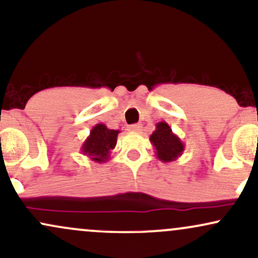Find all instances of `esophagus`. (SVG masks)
Returning <instances> with one entry per match:
<instances>
[{
    "instance_id": "34e87169",
    "label": "esophagus",
    "mask_w": 258,
    "mask_h": 258,
    "mask_svg": "<svg viewBox=\"0 0 258 258\" xmlns=\"http://www.w3.org/2000/svg\"><path fill=\"white\" fill-rule=\"evenodd\" d=\"M128 130L130 132H136V133H139L142 131V125L141 123H135V125H131V126H128Z\"/></svg>"
}]
</instances>
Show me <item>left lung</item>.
<instances>
[{
	"label": "left lung",
	"mask_w": 258,
	"mask_h": 258,
	"mask_svg": "<svg viewBox=\"0 0 258 258\" xmlns=\"http://www.w3.org/2000/svg\"><path fill=\"white\" fill-rule=\"evenodd\" d=\"M150 143L153 144L158 159L162 162L174 161L184 152V143L174 135L170 125L165 121L156 123V128L150 135Z\"/></svg>",
	"instance_id": "obj_1"
}]
</instances>
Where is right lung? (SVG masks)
I'll use <instances>...</instances> for the list:
<instances>
[{
    "label": "right lung",
    "instance_id": "obj_1",
    "mask_svg": "<svg viewBox=\"0 0 258 258\" xmlns=\"http://www.w3.org/2000/svg\"><path fill=\"white\" fill-rule=\"evenodd\" d=\"M119 133V130H110L104 123H97L82 143L81 153L94 162H106L116 146Z\"/></svg>",
    "mask_w": 258,
    "mask_h": 258
}]
</instances>
